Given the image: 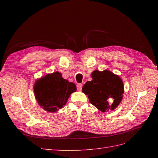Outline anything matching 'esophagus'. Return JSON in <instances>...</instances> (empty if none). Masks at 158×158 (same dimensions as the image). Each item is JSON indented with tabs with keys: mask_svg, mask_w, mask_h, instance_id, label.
I'll use <instances>...</instances> for the list:
<instances>
[{
	"mask_svg": "<svg viewBox=\"0 0 158 158\" xmlns=\"http://www.w3.org/2000/svg\"><path fill=\"white\" fill-rule=\"evenodd\" d=\"M82 87H83V85L81 84V83H79V84H77V89H78L79 91H81V89H82Z\"/></svg>",
	"mask_w": 158,
	"mask_h": 158,
	"instance_id": "obj_1",
	"label": "esophagus"
}]
</instances>
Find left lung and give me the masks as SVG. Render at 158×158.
Wrapping results in <instances>:
<instances>
[{
	"label": "left lung",
	"mask_w": 158,
	"mask_h": 158,
	"mask_svg": "<svg viewBox=\"0 0 158 158\" xmlns=\"http://www.w3.org/2000/svg\"><path fill=\"white\" fill-rule=\"evenodd\" d=\"M92 81H87L82 92L88 95L89 102L101 112L113 110L123 98L124 86L119 75L110 70H94Z\"/></svg>",
	"instance_id": "obj_1"
}]
</instances>
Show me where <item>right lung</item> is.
I'll return each instance as SVG.
<instances>
[{"label":"right lung","instance_id":"add662e5","mask_svg":"<svg viewBox=\"0 0 158 158\" xmlns=\"http://www.w3.org/2000/svg\"><path fill=\"white\" fill-rule=\"evenodd\" d=\"M33 89L36 102L49 113H55L62 109L70 94L77 91L75 83L63 79L62 73L58 71L36 79Z\"/></svg>","mask_w":158,"mask_h":158}]
</instances>
